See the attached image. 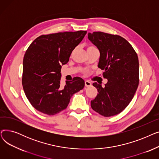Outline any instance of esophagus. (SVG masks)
Wrapping results in <instances>:
<instances>
[{"mask_svg":"<svg viewBox=\"0 0 159 159\" xmlns=\"http://www.w3.org/2000/svg\"><path fill=\"white\" fill-rule=\"evenodd\" d=\"M91 86V83L88 80L85 81V86L86 87H89Z\"/></svg>","mask_w":159,"mask_h":159,"instance_id":"esophagus-1","label":"esophagus"}]
</instances>
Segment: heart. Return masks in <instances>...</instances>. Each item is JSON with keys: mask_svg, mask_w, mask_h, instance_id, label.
I'll use <instances>...</instances> for the list:
<instances>
[{"mask_svg": "<svg viewBox=\"0 0 159 159\" xmlns=\"http://www.w3.org/2000/svg\"><path fill=\"white\" fill-rule=\"evenodd\" d=\"M94 46H89V47H88V48H93Z\"/></svg>", "mask_w": 159, "mask_h": 159, "instance_id": "obj_1", "label": "heart"}]
</instances>
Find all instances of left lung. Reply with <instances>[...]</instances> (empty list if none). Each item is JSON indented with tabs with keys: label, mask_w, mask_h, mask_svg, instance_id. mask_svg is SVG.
Wrapping results in <instances>:
<instances>
[{
	"label": "left lung",
	"mask_w": 159,
	"mask_h": 159,
	"mask_svg": "<svg viewBox=\"0 0 159 159\" xmlns=\"http://www.w3.org/2000/svg\"><path fill=\"white\" fill-rule=\"evenodd\" d=\"M88 36L99 50L98 67L104 71L103 77L107 79L105 87L101 83L93 84L98 93L91 101V108L106 117L117 115L130 103L139 86L137 54L119 35L95 31Z\"/></svg>",
	"instance_id": "left-lung-1"
}]
</instances>
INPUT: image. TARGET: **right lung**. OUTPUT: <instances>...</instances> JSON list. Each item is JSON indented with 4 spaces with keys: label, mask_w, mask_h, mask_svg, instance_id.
Listing matches in <instances>:
<instances>
[{
    "label": "right lung",
    "mask_w": 159,
    "mask_h": 159,
    "mask_svg": "<svg viewBox=\"0 0 159 159\" xmlns=\"http://www.w3.org/2000/svg\"><path fill=\"white\" fill-rule=\"evenodd\" d=\"M86 31H66L39 36L30 45L23 59L22 83L26 97L37 110L53 115L65 110L72 95L84 88L75 77L61 86V65L69 61Z\"/></svg>",
    "instance_id": "add662e5"
}]
</instances>
